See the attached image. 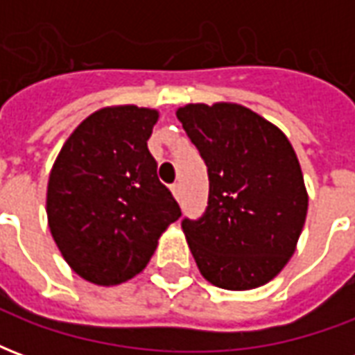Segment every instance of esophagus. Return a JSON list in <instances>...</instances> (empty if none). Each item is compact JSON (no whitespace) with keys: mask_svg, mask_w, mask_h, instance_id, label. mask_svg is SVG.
I'll list each match as a JSON object with an SVG mask.
<instances>
[{"mask_svg":"<svg viewBox=\"0 0 355 355\" xmlns=\"http://www.w3.org/2000/svg\"><path fill=\"white\" fill-rule=\"evenodd\" d=\"M171 192H173V196H175L178 201H180V198H182V190H180V184H178V182L171 186Z\"/></svg>","mask_w":355,"mask_h":355,"instance_id":"obj_1","label":"esophagus"}]
</instances>
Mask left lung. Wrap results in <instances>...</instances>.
I'll list each match as a JSON object with an SVG mask.
<instances>
[{
    "label": "left lung",
    "instance_id": "obj_1",
    "mask_svg": "<svg viewBox=\"0 0 355 355\" xmlns=\"http://www.w3.org/2000/svg\"><path fill=\"white\" fill-rule=\"evenodd\" d=\"M178 121L209 173V205L182 220L201 275L220 289L272 282L297 251L308 192L285 132L236 102L186 104Z\"/></svg>",
    "mask_w": 355,
    "mask_h": 355
}]
</instances>
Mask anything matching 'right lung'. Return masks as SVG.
I'll return each instance as SVG.
<instances>
[{"label": "right lung", "instance_id": "add662e5", "mask_svg": "<svg viewBox=\"0 0 355 355\" xmlns=\"http://www.w3.org/2000/svg\"><path fill=\"white\" fill-rule=\"evenodd\" d=\"M159 112L119 104L85 117L60 148L47 182V223L85 282H129L152 259L180 209L157 178L148 139Z\"/></svg>", "mask_w": 355, "mask_h": 355}]
</instances>
